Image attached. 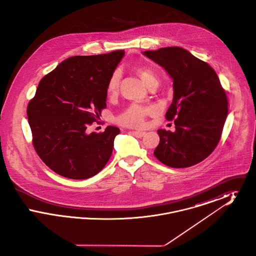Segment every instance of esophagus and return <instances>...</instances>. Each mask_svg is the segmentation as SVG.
Listing matches in <instances>:
<instances>
[{
	"instance_id": "1",
	"label": "esophagus",
	"mask_w": 256,
	"mask_h": 256,
	"mask_svg": "<svg viewBox=\"0 0 256 256\" xmlns=\"http://www.w3.org/2000/svg\"><path fill=\"white\" fill-rule=\"evenodd\" d=\"M132 134L137 138H141L145 135V132H132Z\"/></svg>"
}]
</instances>
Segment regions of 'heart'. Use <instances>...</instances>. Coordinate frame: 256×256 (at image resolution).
Listing matches in <instances>:
<instances>
[{
    "label": "heart",
    "mask_w": 256,
    "mask_h": 256,
    "mask_svg": "<svg viewBox=\"0 0 256 256\" xmlns=\"http://www.w3.org/2000/svg\"><path fill=\"white\" fill-rule=\"evenodd\" d=\"M135 71L148 87L154 84H158V74L150 68L145 67V66L137 67ZM120 80H121V71L115 70L113 73L111 74L108 82V86H106V90L108 94L112 95L118 91ZM152 111V110L150 108L134 104L130 106L122 112V114L118 116L117 122L121 124L122 126H128V128H140L144 124L146 115H148Z\"/></svg>",
    "instance_id": "obj_1"
}]
</instances>
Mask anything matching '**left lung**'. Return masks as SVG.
<instances>
[{"label": "left lung", "mask_w": 256, "mask_h": 256, "mask_svg": "<svg viewBox=\"0 0 256 256\" xmlns=\"http://www.w3.org/2000/svg\"><path fill=\"white\" fill-rule=\"evenodd\" d=\"M172 78L174 98L166 112L174 120V132L158 130L154 154L172 168H187L202 162L219 143L228 117V98L216 72L206 62L180 47L146 50Z\"/></svg>", "instance_id": "left-lung-1"}]
</instances>
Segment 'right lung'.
<instances>
[{
	"label": "right lung",
	"instance_id": "right-lung-1",
	"mask_svg": "<svg viewBox=\"0 0 256 256\" xmlns=\"http://www.w3.org/2000/svg\"><path fill=\"white\" fill-rule=\"evenodd\" d=\"M124 54L114 50L76 56L60 63L39 82L28 106L37 154L50 170L71 180H86L106 166L120 130L87 134L106 108V86Z\"/></svg>",
	"mask_w": 256,
	"mask_h": 256
}]
</instances>
